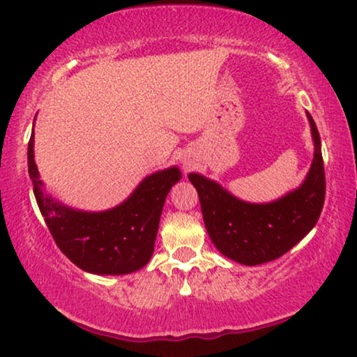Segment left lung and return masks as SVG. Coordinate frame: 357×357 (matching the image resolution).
<instances>
[{"instance_id": "obj_1", "label": "left lung", "mask_w": 357, "mask_h": 357, "mask_svg": "<svg viewBox=\"0 0 357 357\" xmlns=\"http://www.w3.org/2000/svg\"><path fill=\"white\" fill-rule=\"evenodd\" d=\"M314 138V160L304 183L271 203H247L199 174L188 178L197 188L203 221L222 255L247 266L273 261L289 252L319 221L325 202V169L320 135L307 112Z\"/></svg>"}]
</instances>
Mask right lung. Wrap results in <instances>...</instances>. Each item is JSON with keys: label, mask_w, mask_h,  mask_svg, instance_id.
<instances>
[{"label": "right lung", "mask_w": 357, "mask_h": 357, "mask_svg": "<svg viewBox=\"0 0 357 357\" xmlns=\"http://www.w3.org/2000/svg\"><path fill=\"white\" fill-rule=\"evenodd\" d=\"M27 162L33 195L48 231L77 268L94 275H128L149 261L165 198L182 177L177 167L148 175L119 206L87 213L68 208L43 193L33 160V133L29 139Z\"/></svg>", "instance_id": "1"}]
</instances>
